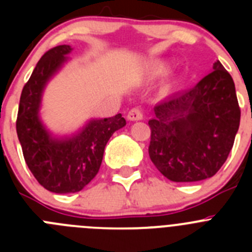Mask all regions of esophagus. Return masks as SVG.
Instances as JSON below:
<instances>
[{"label": "esophagus", "mask_w": 252, "mask_h": 252, "mask_svg": "<svg viewBox=\"0 0 252 252\" xmlns=\"http://www.w3.org/2000/svg\"><path fill=\"white\" fill-rule=\"evenodd\" d=\"M142 116H144L142 115V111L140 108H137V107H135V108L130 110V112L127 115V119L130 121H139V120H142Z\"/></svg>", "instance_id": "esophagus-1"}]
</instances>
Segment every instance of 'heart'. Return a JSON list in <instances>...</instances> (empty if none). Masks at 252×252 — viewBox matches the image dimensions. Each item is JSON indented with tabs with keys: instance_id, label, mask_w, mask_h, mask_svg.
<instances>
[{
	"instance_id": "b5f03b06",
	"label": "heart",
	"mask_w": 252,
	"mask_h": 252,
	"mask_svg": "<svg viewBox=\"0 0 252 252\" xmlns=\"http://www.w3.org/2000/svg\"><path fill=\"white\" fill-rule=\"evenodd\" d=\"M168 69H169L168 64L160 62V63L154 64V65L150 68V72L149 73H150L151 77H160V75L165 74V73L168 72Z\"/></svg>"
}]
</instances>
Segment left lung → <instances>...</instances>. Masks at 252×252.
<instances>
[{"mask_svg":"<svg viewBox=\"0 0 252 252\" xmlns=\"http://www.w3.org/2000/svg\"><path fill=\"white\" fill-rule=\"evenodd\" d=\"M149 157L171 182H198L217 173L240 126L235 83L220 60L192 90L154 107Z\"/></svg>","mask_w":252,"mask_h":252,"instance_id":"8db88e82","label":"left lung"}]
</instances>
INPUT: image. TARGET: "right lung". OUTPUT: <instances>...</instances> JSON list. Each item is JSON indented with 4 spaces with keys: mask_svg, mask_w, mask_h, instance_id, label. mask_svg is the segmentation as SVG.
<instances>
[{
    "mask_svg": "<svg viewBox=\"0 0 252 252\" xmlns=\"http://www.w3.org/2000/svg\"><path fill=\"white\" fill-rule=\"evenodd\" d=\"M70 51L69 45H59L41 57L24 86L16 120L17 136L29 169L40 186L60 194L79 192L90 183L98 173L110 137L126 125L119 113L91 120L72 137L57 139L46 131L39 119L41 94Z\"/></svg>",
    "mask_w": 252,
    "mask_h": 252,
    "instance_id": "1",
    "label": "right lung"
}]
</instances>
